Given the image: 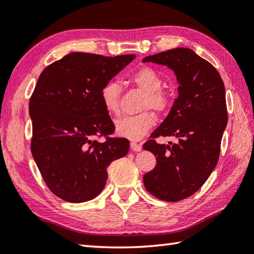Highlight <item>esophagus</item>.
Listing matches in <instances>:
<instances>
[{"instance_id":"esophagus-1","label":"esophagus","mask_w":254,"mask_h":254,"mask_svg":"<svg viewBox=\"0 0 254 254\" xmlns=\"http://www.w3.org/2000/svg\"><path fill=\"white\" fill-rule=\"evenodd\" d=\"M130 147L133 152H140L142 150V146L140 144H137V143H135V142H131Z\"/></svg>"}]
</instances>
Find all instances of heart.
Wrapping results in <instances>:
<instances>
[{
	"instance_id": "b5f03b06",
	"label": "heart",
	"mask_w": 254,
	"mask_h": 254,
	"mask_svg": "<svg viewBox=\"0 0 254 254\" xmlns=\"http://www.w3.org/2000/svg\"><path fill=\"white\" fill-rule=\"evenodd\" d=\"M132 82L145 93L142 100L141 110H152L162 113L169 105V98L162 89V79L159 73L151 67H141L131 76ZM120 92L121 87L117 81H109L101 90V101L110 115L120 113ZM155 124V118L150 112H143L134 117H124L115 122V132L121 137L137 141L142 139Z\"/></svg>"
}]
</instances>
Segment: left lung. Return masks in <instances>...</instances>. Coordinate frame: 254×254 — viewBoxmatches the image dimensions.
<instances>
[{"instance_id":"obj_1","label":"left lung","mask_w":254,"mask_h":254,"mask_svg":"<svg viewBox=\"0 0 254 254\" xmlns=\"http://www.w3.org/2000/svg\"><path fill=\"white\" fill-rule=\"evenodd\" d=\"M142 62L171 68L179 84L168 117L143 145L156 156L155 168L144 174L143 183L160 200L181 201L203 186L218 163L228 124L224 84L215 67L190 49L164 51ZM158 136L178 141L159 145L153 140Z\"/></svg>"}]
</instances>
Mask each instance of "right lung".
<instances>
[{"mask_svg": "<svg viewBox=\"0 0 254 254\" xmlns=\"http://www.w3.org/2000/svg\"><path fill=\"white\" fill-rule=\"evenodd\" d=\"M134 59V54L73 52L39 76L29 105L31 149L45 183L60 199L71 203L94 199L105 186L110 163L127 154L126 139L94 137L114 131L101 90Z\"/></svg>", "mask_w": 254, "mask_h": 254, "instance_id": "1", "label": "right lung"}]
</instances>
